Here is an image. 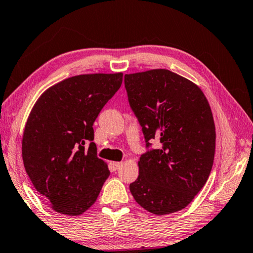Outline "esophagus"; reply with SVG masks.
I'll return each instance as SVG.
<instances>
[{"label":"esophagus","instance_id":"1","mask_svg":"<svg viewBox=\"0 0 253 253\" xmlns=\"http://www.w3.org/2000/svg\"><path fill=\"white\" fill-rule=\"evenodd\" d=\"M110 165L113 166V168H114L115 169H121V168H122L123 163H122V162H111V163H110Z\"/></svg>","mask_w":253,"mask_h":253}]
</instances>
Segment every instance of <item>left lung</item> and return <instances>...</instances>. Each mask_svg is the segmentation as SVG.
Returning <instances> with one entry per match:
<instances>
[{"mask_svg":"<svg viewBox=\"0 0 253 253\" xmlns=\"http://www.w3.org/2000/svg\"><path fill=\"white\" fill-rule=\"evenodd\" d=\"M125 88L146 146L155 138L162 145L140 156L130 193L156 215L177 212L193 201L211 173L215 152L211 107L199 85L168 69L125 75Z\"/></svg>","mask_w":253,"mask_h":253,"instance_id":"obj_1","label":"left lung"}]
</instances>
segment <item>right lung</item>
Returning a JSON list of instances; mask_svg holds the SVG:
<instances>
[{
  "instance_id": "right-lung-1",
  "label": "right lung",
  "mask_w": 253,
  "mask_h": 253,
  "mask_svg": "<svg viewBox=\"0 0 253 253\" xmlns=\"http://www.w3.org/2000/svg\"><path fill=\"white\" fill-rule=\"evenodd\" d=\"M122 83V72L74 76L46 89L34 104L23 131V164L55 212L83 214L108 178V165L97 157L92 125Z\"/></svg>"
}]
</instances>
